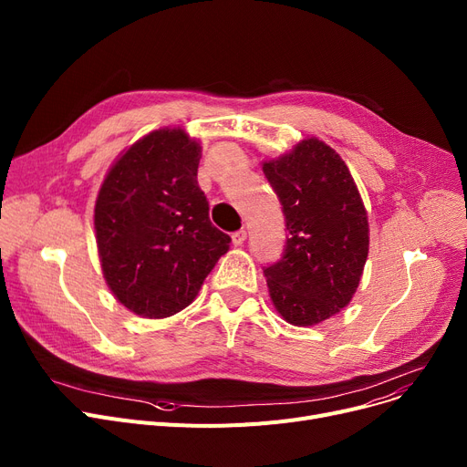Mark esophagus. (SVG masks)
Listing matches in <instances>:
<instances>
[{"label":"esophagus","instance_id":"34e87169","mask_svg":"<svg viewBox=\"0 0 467 467\" xmlns=\"http://www.w3.org/2000/svg\"><path fill=\"white\" fill-rule=\"evenodd\" d=\"M246 236H248V233L244 231V229H240V231H236V233H233V234H231L234 246H242L244 240H246Z\"/></svg>","mask_w":467,"mask_h":467}]
</instances>
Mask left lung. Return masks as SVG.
<instances>
[{
    "mask_svg": "<svg viewBox=\"0 0 467 467\" xmlns=\"http://www.w3.org/2000/svg\"><path fill=\"white\" fill-rule=\"evenodd\" d=\"M263 171L278 194L287 240L265 266L275 308L291 326H316L345 308L369 254V223L348 166L331 147L306 138Z\"/></svg>",
    "mask_w": 467,
    "mask_h": 467,
    "instance_id": "1",
    "label": "left lung"
}]
</instances>
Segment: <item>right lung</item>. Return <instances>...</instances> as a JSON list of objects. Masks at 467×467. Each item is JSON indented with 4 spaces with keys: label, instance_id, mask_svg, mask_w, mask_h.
I'll use <instances>...</instances> for the list:
<instances>
[{
    "label": "right lung",
    "instance_id": "add662e5",
    "mask_svg": "<svg viewBox=\"0 0 467 467\" xmlns=\"http://www.w3.org/2000/svg\"><path fill=\"white\" fill-rule=\"evenodd\" d=\"M201 143L183 129L153 130L122 153L98 192L94 229L115 299L143 317L189 306L231 236L212 225L196 182Z\"/></svg>",
    "mask_w": 467,
    "mask_h": 467
}]
</instances>
